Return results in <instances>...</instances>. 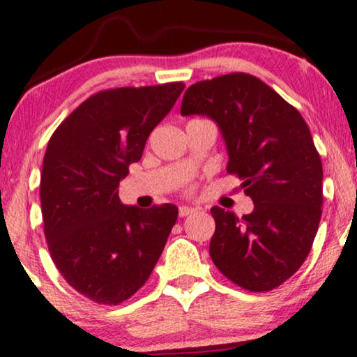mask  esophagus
Wrapping results in <instances>:
<instances>
[{
    "label": "esophagus",
    "mask_w": 357,
    "mask_h": 357,
    "mask_svg": "<svg viewBox=\"0 0 357 357\" xmlns=\"http://www.w3.org/2000/svg\"><path fill=\"white\" fill-rule=\"evenodd\" d=\"M196 211H197V208H194V207L183 206V207H179V217H188V215H191V213H194Z\"/></svg>",
    "instance_id": "1"
}]
</instances>
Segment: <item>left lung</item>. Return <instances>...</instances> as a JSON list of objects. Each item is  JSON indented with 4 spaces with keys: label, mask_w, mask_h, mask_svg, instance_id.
Returning <instances> with one entry per match:
<instances>
[{
    "label": "left lung",
    "mask_w": 357,
    "mask_h": 357,
    "mask_svg": "<svg viewBox=\"0 0 357 357\" xmlns=\"http://www.w3.org/2000/svg\"><path fill=\"white\" fill-rule=\"evenodd\" d=\"M211 117L228 151L227 171L253 199L248 215L212 207L208 253L218 271L253 292L273 291L303 264L321 218L323 168L307 122L248 73L189 86L181 116Z\"/></svg>",
    "instance_id": "left-lung-1"
}]
</instances>
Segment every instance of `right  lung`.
<instances>
[{"mask_svg": "<svg viewBox=\"0 0 357 357\" xmlns=\"http://www.w3.org/2000/svg\"><path fill=\"white\" fill-rule=\"evenodd\" d=\"M186 84L99 91L56 127L40 174L44 234L56 269L89 301L117 305L146 282L178 218L173 204L123 206L119 183Z\"/></svg>", "mask_w": 357, "mask_h": 357, "instance_id": "obj_1", "label": "right lung"}]
</instances>
